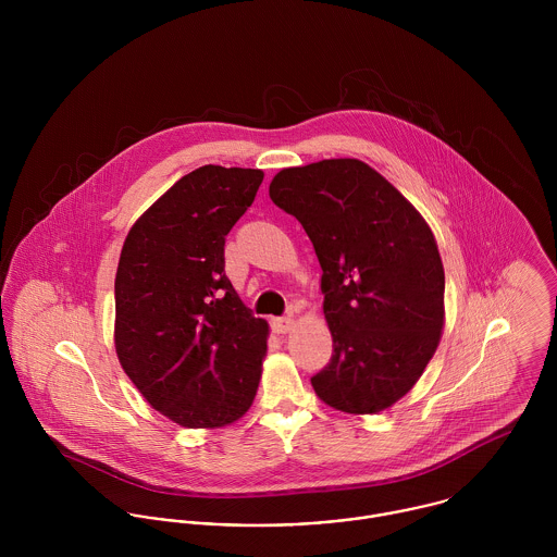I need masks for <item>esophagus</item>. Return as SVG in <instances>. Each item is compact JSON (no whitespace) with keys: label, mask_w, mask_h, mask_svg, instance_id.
Returning a JSON list of instances; mask_svg holds the SVG:
<instances>
[{"label":"esophagus","mask_w":557,"mask_h":557,"mask_svg":"<svg viewBox=\"0 0 557 557\" xmlns=\"http://www.w3.org/2000/svg\"><path fill=\"white\" fill-rule=\"evenodd\" d=\"M270 323H272V330L276 334H287L296 325V321L292 318H274Z\"/></svg>","instance_id":"34e87169"}]
</instances>
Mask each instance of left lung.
I'll list each match as a JSON object with an SVG mask.
<instances>
[{
  "mask_svg": "<svg viewBox=\"0 0 557 557\" xmlns=\"http://www.w3.org/2000/svg\"><path fill=\"white\" fill-rule=\"evenodd\" d=\"M270 199L296 216L321 265L334 354L311 384L347 413L405 397L444 327V265L433 232L397 188L356 159L289 166Z\"/></svg>",
  "mask_w": 557,
  "mask_h": 557,
  "instance_id": "8db88e82",
  "label": "left lung"
}]
</instances>
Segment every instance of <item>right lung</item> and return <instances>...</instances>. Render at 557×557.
I'll use <instances>...</instances> for the list:
<instances>
[{"instance_id": "obj_1", "label": "right lung", "mask_w": 557, "mask_h": 557, "mask_svg": "<svg viewBox=\"0 0 557 557\" xmlns=\"http://www.w3.org/2000/svg\"><path fill=\"white\" fill-rule=\"evenodd\" d=\"M263 171L203 164L141 214L115 274V351L169 420L214 429L242 418L261 380L268 323L225 274V236Z\"/></svg>"}]
</instances>
